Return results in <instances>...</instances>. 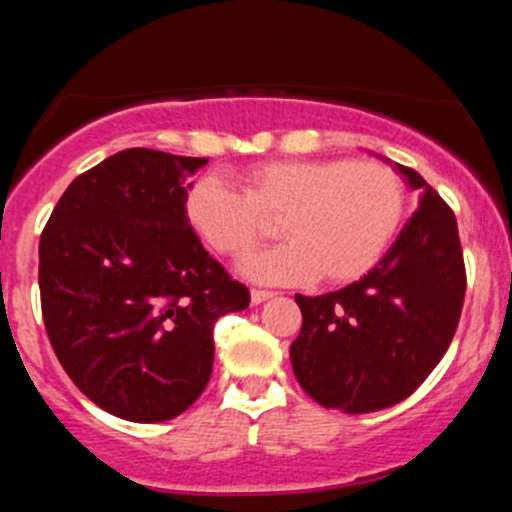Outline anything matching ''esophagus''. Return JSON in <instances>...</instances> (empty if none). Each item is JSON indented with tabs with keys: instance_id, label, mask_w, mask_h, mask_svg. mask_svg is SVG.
Masks as SVG:
<instances>
[{
	"instance_id": "1",
	"label": "esophagus",
	"mask_w": 512,
	"mask_h": 512,
	"mask_svg": "<svg viewBox=\"0 0 512 512\" xmlns=\"http://www.w3.org/2000/svg\"><path fill=\"white\" fill-rule=\"evenodd\" d=\"M273 296H276V293H273V291H261V288H254V291H251V303H254V306H258V303L268 301V298H273Z\"/></svg>"
}]
</instances>
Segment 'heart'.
I'll list each match as a JSON object with an SVG mask.
<instances>
[{
	"label": "heart",
	"instance_id": "heart-1",
	"mask_svg": "<svg viewBox=\"0 0 512 512\" xmlns=\"http://www.w3.org/2000/svg\"><path fill=\"white\" fill-rule=\"evenodd\" d=\"M406 186L386 164L351 159H283L251 166L244 194L209 174L186 194L196 234L229 258H241L281 221L288 244L244 263L261 283H351L366 276L401 226Z\"/></svg>",
	"mask_w": 512,
	"mask_h": 512
}]
</instances>
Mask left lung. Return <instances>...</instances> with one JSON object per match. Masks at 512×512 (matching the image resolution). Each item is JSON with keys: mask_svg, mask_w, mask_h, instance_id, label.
Returning <instances> with one entry per match:
<instances>
[{"mask_svg": "<svg viewBox=\"0 0 512 512\" xmlns=\"http://www.w3.org/2000/svg\"><path fill=\"white\" fill-rule=\"evenodd\" d=\"M421 191L396 244L341 291L301 296L291 366L303 391L343 413H373L411 396L448 351L465 298V263L450 206L418 171Z\"/></svg>", "mask_w": 512, "mask_h": 512, "instance_id": "8db88e82", "label": "left lung"}]
</instances>
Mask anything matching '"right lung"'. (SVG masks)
Listing matches in <instances>:
<instances>
[{"mask_svg": "<svg viewBox=\"0 0 512 512\" xmlns=\"http://www.w3.org/2000/svg\"><path fill=\"white\" fill-rule=\"evenodd\" d=\"M209 159L126 149L84 171L39 239L47 336L74 386L134 423L181 416L214 368V323L244 311V283L186 219Z\"/></svg>", "mask_w": 512, "mask_h": 512, "instance_id": "right-lung-1", "label": "right lung"}]
</instances>
